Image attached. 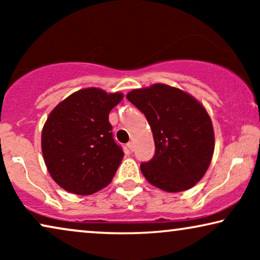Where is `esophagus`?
I'll use <instances>...</instances> for the list:
<instances>
[{
    "label": "esophagus",
    "instance_id": "esophagus-1",
    "mask_svg": "<svg viewBox=\"0 0 260 260\" xmlns=\"http://www.w3.org/2000/svg\"><path fill=\"white\" fill-rule=\"evenodd\" d=\"M126 147L129 148V150H131V151H134V143L133 142H129V143L126 144Z\"/></svg>",
    "mask_w": 260,
    "mask_h": 260
}]
</instances>
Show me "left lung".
Returning <instances> with one entry per match:
<instances>
[{
	"instance_id": "left-lung-1",
	"label": "left lung",
	"mask_w": 260,
	"mask_h": 260,
	"mask_svg": "<svg viewBox=\"0 0 260 260\" xmlns=\"http://www.w3.org/2000/svg\"><path fill=\"white\" fill-rule=\"evenodd\" d=\"M126 98L144 113L154 136V157L141 163L145 179L170 193L195 186L214 151V131L204 106L166 84L134 90Z\"/></svg>"
}]
</instances>
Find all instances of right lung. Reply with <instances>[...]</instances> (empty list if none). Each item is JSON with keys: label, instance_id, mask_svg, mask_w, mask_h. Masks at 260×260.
I'll return each instance as SVG.
<instances>
[{"label": "right lung", "instance_id": "right-lung-1", "mask_svg": "<svg viewBox=\"0 0 260 260\" xmlns=\"http://www.w3.org/2000/svg\"><path fill=\"white\" fill-rule=\"evenodd\" d=\"M123 99L101 88L71 94L49 113L41 136L45 163L63 189L90 195L111 182L124 156L109 113Z\"/></svg>", "mask_w": 260, "mask_h": 260}]
</instances>
